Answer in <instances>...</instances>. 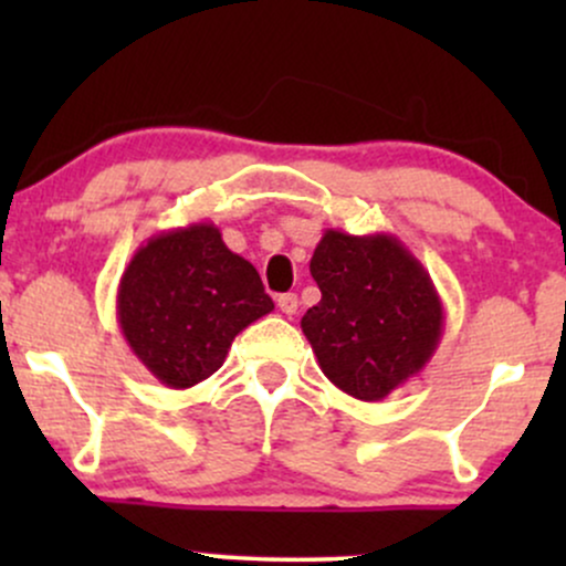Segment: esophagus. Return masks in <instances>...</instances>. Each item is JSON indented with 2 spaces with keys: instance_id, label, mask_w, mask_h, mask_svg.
Segmentation results:
<instances>
[{
  "instance_id": "esophagus-1",
  "label": "esophagus",
  "mask_w": 566,
  "mask_h": 566,
  "mask_svg": "<svg viewBox=\"0 0 566 566\" xmlns=\"http://www.w3.org/2000/svg\"><path fill=\"white\" fill-rule=\"evenodd\" d=\"M276 305H279V311H282V314H287V316L297 314V295H295V292H287V295H279L276 297Z\"/></svg>"
}]
</instances>
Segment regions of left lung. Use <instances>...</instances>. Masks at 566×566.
Returning a JSON list of instances; mask_svg holds the SVG:
<instances>
[{"label":"left lung","instance_id":"8db88e82","mask_svg":"<svg viewBox=\"0 0 566 566\" xmlns=\"http://www.w3.org/2000/svg\"><path fill=\"white\" fill-rule=\"evenodd\" d=\"M308 269L322 301L301 327L329 382L354 399L380 401L423 373L444 333V305L423 263L394 233L327 229Z\"/></svg>","mask_w":566,"mask_h":566}]
</instances>
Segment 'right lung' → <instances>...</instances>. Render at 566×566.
Masks as SVG:
<instances>
[{
	"instance_id": "1",
	"label": "right lung",
	"mask_w": 566,
	"mask_h": 566,
	"mask_svg": "<svg viewBox=\"0 0 566 566\" xmlns=\"http://www.w3.org/2000/svg\"><path fill=\"white\" fill-rule=\"evenodd\" d=\"M271 311L255 265L226 247L216 223L148 239L116 292V322L129 350L175 391L218 373L233 337Z\"/></svg>"
}]
</instances>
